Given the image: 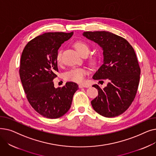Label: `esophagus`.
Segmentation results:
<instances>
[{
	"label": "esophagus",
	"instance_id": "34e87169",
	"mask_svg": "<svg viewBox=\"0 0 156 156\" xmlns=\"http://www.w3.org/2000/svg\"><path fill=\"white\" fill-rule=\"evenodd\" d=\"M78 87H79V88H88V87H89V86H88V85H83V84H80Z\"/></svg>",
	"mask_w": 156,
	"mask_h": 156
}]
</instances>
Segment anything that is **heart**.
Segmentation results:
<instances>
[{"label": "heart", "mask_w": 156, "mask_h": 156, "mask_svg": "<svg viewBox=\"0 0 156 156\" xmlns=\"http://www.w3.org/2000/svg\"><path fill=\"white\" fill-rule=\"evenodd\" d=\"M78 52L81 55L84 53L88 54L90 51L89 46L81 41H77L74 44ZM62 51H59L56 55V61L57 63L61 62ZM88 71L85 68H73L64 73V77L66 80L73 81L76 83H82L84 81L85 76L88 75Z\"/></svg>", "instance_id": "1"}]
</instances>
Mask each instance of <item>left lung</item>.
Wrapping results in <instances>:
<instances>
[{"instance_id": "left-lung-1", "label": "left lung", "mask_w": 156, "mask_h": 156, "mask_svg": "<svg viewBox=\"0 0 156 156\" xmlns=\"http://www.w3.org/2000/svg\"><path fill=\"white\" fill-rule=\"evenodd\" d=\"M83 35L103 51V64L92 78L109 81L103 89L93 85L98 96L91 101L92 108L104 117L118 116L128 109L137 92L140 68L134 49L126 40L109 31H86Z\"/></svg>"}]
</instances>
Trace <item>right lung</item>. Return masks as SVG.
Instances as JSON below:
<instances>
[{
    "mask_svg": "<svg viewBox=\"0 0 156 156\" xmlns=\"http://www.w3.org/2000/svg\"><path fill=\"white\" fill-rule=\"evenodd\" d=\"M73 35V32L45 33L30 41L21 54L20 76L27 99L38 113L47 118L56 119L66 113L79 88L71 81L55 88L53 82L58 71V49Z\"/></svg>",
    "mask_w": 156,
    "mask_h": 156,
    "instance_id": "1",
    "label": "right lung"
}]
</instances>
